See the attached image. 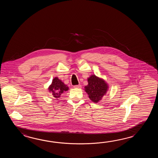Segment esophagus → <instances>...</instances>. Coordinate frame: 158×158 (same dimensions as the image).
Here are the masks:
<instances>
[{"instance_id": "1", "label": "esophagus", "mask_w": 158, "mask_h": 158, "mask_svg": "<svg viewBox=\"0 0 158 158\" xmlns=\"http://www.w3.org/2000/svg\"><path fill=\"white\" fill-rule=\"evenodd\" d=\"M74 88H78V89H80L81 88V85H74Z\"/></svg>"}]
</instances>
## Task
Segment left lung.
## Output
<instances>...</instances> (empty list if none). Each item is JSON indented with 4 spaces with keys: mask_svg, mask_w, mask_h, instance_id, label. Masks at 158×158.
I'll use <instances>...</instances> for the list:
<instances>
[{
    "mask_svg": "<svg viewBox=\"0 0 158 158\" xmlns=\"http://www.w3.org/2000/svg\"><path fill=\"white\" fill-rule=\"evenodd\" d=\"M88 85L85 87L91 101L98 103L106 94L108 89L107 83L103 79L98 77L95 75H91L87 79Z\"/></svg>",
    "mask_w": 158,
    "mask_h": 158,
    "instance_id": "8db88e82",
    "label": "left lung"
}]
</instances>
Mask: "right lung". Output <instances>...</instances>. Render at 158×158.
<instances>
[{"label": "right lung", "instance_id": "obj_1", "mask_svg": "<svg viewBox=\"0 0 158 158\" xmlns=\"http://www.w3.org/2000/svg\"><path fill=\"white\" fill-rule=\"evenodd\" d=\"M68 87L57 77H55L52 84L48 87V90L52 92L54 98H59L64 92L68 90Z\"/></svg>", "mask_w": 158, "mask_h": 158}]
</instances>
